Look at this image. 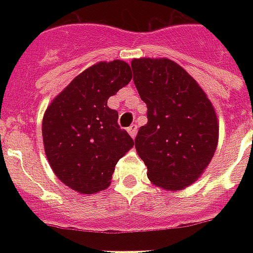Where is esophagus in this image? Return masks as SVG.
I'll use <instances>...</instances> for the list:
<instances>
[{"label": "esophagus", "instance_id": "1", "mask_svg": "<svg viewBox=\"0 0 253 253\" xmlns=\"http://www.w3.org/2000/svg\"><path fill=\"white\" fill-rule=\"evenodd\" d=\"M127 131H128V134L131 135V138L134 139L135 135H136V131H138V126H136V125H131V126L127 128Z\"/></svg>", "mask_w": 253, "mask_h": 253}]
</instances>
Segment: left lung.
Here are the masks:
<instances>
[{"label":"left lung","mask_w":253,"mask_h":253,"mask_svg":"<svg viewBox=\"0 0 253 253\" xmlns=\"http://www.w3.org/2000/svg\"><path fill=\"white\" fill-rule=\"evenodd\" d=\"M134 84L147 105L135 148L147 176L166 190L192 185L211 162L219 126L214 106L194 79L169 59L131 61Z\"/></svg>","instance_id":"1"}]
</instances>
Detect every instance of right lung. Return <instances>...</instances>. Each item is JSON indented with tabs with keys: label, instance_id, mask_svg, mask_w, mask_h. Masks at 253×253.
I'll list each match as a JSON object with an SVG mask.
<instances>
[{
	"label": "right lung",
	"instance_id": "1",
	"mask_svg": "<svg viewBox=\"0 0 253 253\" xmlns=\"http://www.w3.org/2000/svg\"><path fill=\"white\" fill-rule=\"evenodd\" d=\"M132 79L123 60L99 61L73 79L43 117L45 156L61 182L83 194L109 188L119 159L134 140L107 99Z\"/></svg>",
	"mask_w": 253,
	"mask_h": 253
}]
</instances>
